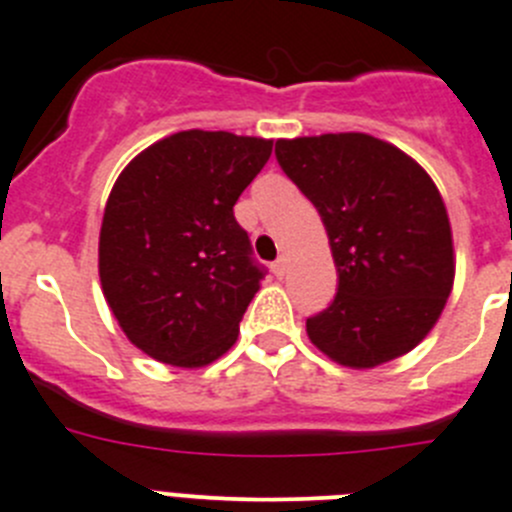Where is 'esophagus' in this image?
Instances as JSON below:
<instances>
[{
    "instance_id": "34e87169",
    "label": "esophagus",
    "mask_w": 512,
    "mask_h": 512,
    "mask_svg": "<svg viewBox=\"0 0 512 512\" xmlns=\"http://www.w3.org/2000/svg\"><path fill=\"white\" fill-rule=\"evenodd\" d=\"M272 270H275V275H278V278H283L285 270H288V257L280 255L278 260H275V265H272Z\"/></svg>"
}]
</instances>
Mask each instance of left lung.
Segmentation results:
<instances>
[{"mask_svg":"<svg viewBox=\"0 0 512 512\" xmlns=\"http://www.w3.org/2000/svg\"><path fill=\"white\" fill-rule=\"evenodd\" d=\"M275 156L326 224L338 293L305 323L346 369H376L427 338L455 285L447 207L432 176L369 133L278 138Z\"/></svg>","mask_w":512,"mask_h":512,"instance_id":"1","label":"left lung"}]
</instances>
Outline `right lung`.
<instances>
[{"instance_id": "add662e5", "label": "right lung", "mask_w": 512, "mask_h": 512, "mask_svg": "<svg viewBox=\"0 0 512 512\" xmlns=\"http://www.w3.org/2000/svg\"><path fill=\"white\" fill-rule=\"evenodd\" d=\"M272 154V138L171 133L118 174L105 202L98 275L128 341L176 369L229 351L262 283L234 202Z\"/></svg>"}]
</instances>
